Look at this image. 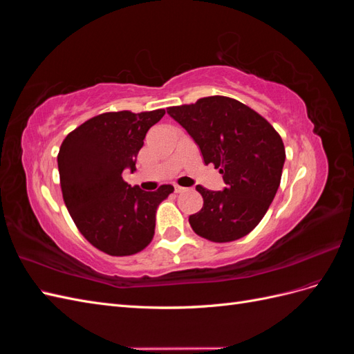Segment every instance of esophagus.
Listing matches in <instances>:
<instances>
[{
	"label": "esophagus",
	"instance_id": "esophagus-1",
	"mask_svg": "<svg viewBox=\"0 0 354 354\" xmlns=\"http://www.w3.org/2000/svg\"><path fill=\"white\" fill-rule=\"evenodd\" d=\"M174 189H176V194H183V192H186V187H181L178 185H176Z\"/></svg>",
	"mask_w": 354,
	"mask_h": 354
}]
</instances>
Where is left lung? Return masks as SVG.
Returning a JSON list of instances; mask_svg holds the SVG:
<instances>
[{"instance_id": "obj_1", "label": "left lung", "mask_w": 354, "mask_h": 354, "mask_svg": "<svg viewBox=\"0 0 354 354\" xmlns=\"http://www.w3.org/2000/svg\"><path fill=\"white\" fill-rule=\"evenodd\" d=\"M199 146L203 162L220 168L224 190L196 186L203 207L189 223L211 242L246 236L264 214L281 185L285 147L281 136L248 106L224 95L167 108Z\"/></svg>"}]
</instances>
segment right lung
I'll list each match as a JSON object with an SVG mask.
<instances>
[{
	"instance_id": "obj_1",
	"label": "right lung",
	"mask_w": 354,
	"mask_h": 354,
	"mask_svg": "<svg viewBox=\"0 0 354 354\" xmlns=\"http://www.w3.org/2000/svg\"><path fill=\"white\" fill-rule=\"evenodd\" d=\"M164 115L165 109L106 112L75 128L60 146L63 201L82 236L106 254L145 250L153 239L159 203L174 192L171 185L145 192L122 178L125 168L136 171L146 133Z\"/></svg>"
}]
</instances>
